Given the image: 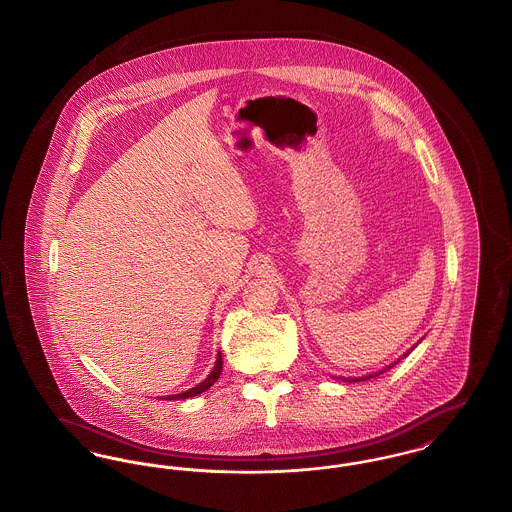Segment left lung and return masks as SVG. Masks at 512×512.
<instances>
[{
    "instance_id": "8db88e82",
    "label": "left lung",
    "mask_w": 512,
    "mask_h": 512,
    "mask_svg": "<svg viewBox=\"0 0 512 512\" xmlns=\"http://www.w3.org/2000/svg\"><path fill=\"white\" fill-rule=\"evenodd\" d=\"M403 357H407V355H403ZM393 365H395V363H393ZM393 365L388 366V368H391V366ZM388 368H386V370H388ZM382 372H384V370H382ZM382 372H376V374H368V376H365V378H361V380H368V378H374V376H378V374H382ZM345 382H351V380H347V378H345ZM353 382H359V380L355 378Z\"/></svg>"
}]
</instances>
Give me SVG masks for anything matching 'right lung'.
<instances>
[{"instance_id": "add662e5", "label": "right lung", "mask_w": 512, "mask_h": 512, "mask_svg": "<svg viewBox=\"0 0 512 512\" xmlns=\"http://www.w3.org/2000/svg\"><path fill=\"white\" fill-rule=\"evenodd\" d=\"M220 372H222V355L219 353V359L215 363V368L211 370V374L199 386H195L192 390L184 391V393H178V395H171L169 399H188V397H194V395H199V393L209 390L219 380Z\"/></svg>"}]
</instances>
